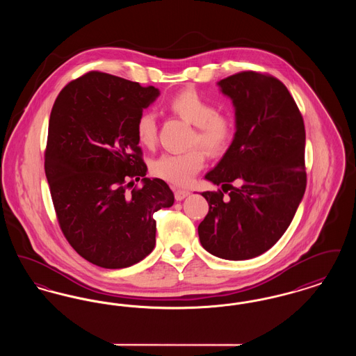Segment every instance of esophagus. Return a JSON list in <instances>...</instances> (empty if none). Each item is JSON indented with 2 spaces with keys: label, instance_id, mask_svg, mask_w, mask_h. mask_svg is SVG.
Here are the masks:
<instances>
[{
  "label": "esophagus",
  "instance_id": "34e87169",
  "mask_svg": "<svg viewBox=\"0 0 356 356\" xmlns=\"http://www.w3.org/2000/svg\"><path fill=\"white\" fill-rule=\"evenodd\" d=\"M173 193H175V199L177 200V202H180V200H183V199H186V196L189 195V191H186V189H175L173 191Z\"/></svg>",
  "mask_w": 356,
  "mask_h": 356
}]
</instances>
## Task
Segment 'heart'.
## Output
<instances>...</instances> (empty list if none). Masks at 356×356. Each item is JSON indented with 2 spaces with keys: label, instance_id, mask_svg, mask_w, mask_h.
I'll return each instance as SVG.
<instances>
[{
  "label": "heart",
  "instance_id": "1",
  "mask_svg": "<svg viewBox=\"0 0 356 356\" xmlns=\"http://www.w3.org/2000/svg\"><path fill=\"white\" fill-rule=\"evenodd\" d=\"M170 113L193 125L191 145H200L211 154H220L228 149L235 137V120L218 111L216 105L207 100L195 89H186L167 102ZM138 141L151 148L157 141V120L151 112L141 113L136 121ZM205 156L200 148L183 153H165L152 165L154 176L175 186L189 184L202 170Z\"/></svg>",
  "mask_w": 356,
  "mask_h": 356
}]
</instances>
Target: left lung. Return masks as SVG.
<instances>
[{
    "label": "left lung",
    "instance_id": "left-lung-1",
    "mask_svg": "<svg viewBox=\"0 0 356 356\" xmlns=\"http://www.w3.org/2000/svg\"><path fill=\"white\" fill-rule=\"evenodd\" d=\"M219 86L235 105L236 134L205 175L222 191L202 193L209 211L197 231L209 254L245 260L283 236L303 199L305 121L286 85L268 73L238 72Z\"/></svg>",
    "mask_w": 356,
    "mask_h": 356
}]
</instances>
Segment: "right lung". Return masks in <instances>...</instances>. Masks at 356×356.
I'll list each match as a JSON object with an SVG mask.
<instances>
[{"label": "right lung", "instance_id": "add662e5", "mask_svg": "<svg viewBox=\"0 0 356 356\" xmlns=\"http://www.w3.org/2000/svg\"><path fill=\"white\" fill-rule=\"evenodd\" d=\"M157 96L154 86L93 70L65 85L51 108L45 175L57 221L72 248L102 268L151 254L153 213L175 202L164 180L145 177L136 135ZM140 178L143 187L134 185Z\"/></svg>", "mask_w": 356, "mask_h": 356}]
</instances>
